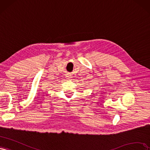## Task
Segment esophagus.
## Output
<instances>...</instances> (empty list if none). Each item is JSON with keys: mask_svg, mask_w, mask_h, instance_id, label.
Returning <instances> with one entry per match:
<instances>
[{"mask_svg": "<svg viewBox=\"0 0 150 150\" xmlns=\"http://www.w3.org/2000/svg\"><path fill=\"white\" fill-rule=\"evenodd\" d=\"M68 79H70V76H68Z\"/></svg>", "mask_w": 150, "mask_h": 150, "instance_id": "esophagus-1", "label": "esophagus"}]
</instances>
